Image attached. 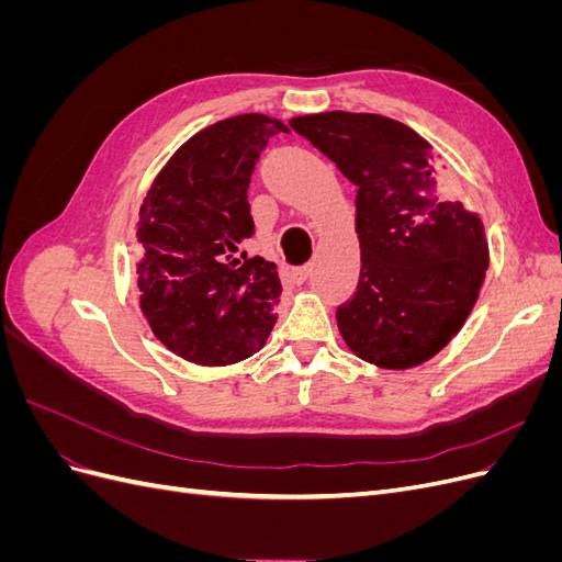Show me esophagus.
<instances>
[{
    "instance_id": "34e87169",
    "label": "esophagus",
    "mask_w": 562,
    "mask_h": 562,
    "mask_svg": "<svg viewBox=\"0 0 562 562\" xmlns=\"http://www.w3.org/2000/svg\"><path fill=\"white\" fill-rule=\"evenodd\" d=\"M310 271H312V267H310V265L293 267V269H288V271H285V279L291 281V283H304V281H307V277H310Z\"/></svg>"
}]
</instances>
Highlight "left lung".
I'll list each match as a JSON object with an SVG mask.
<instances>
[{
    "label": "left lung",
    "instance_id": "8db88e82",
    "mask_svg": "<svg viewBox=\"0 0 562 562\" xmlns=\"http://www.w3.org/2000/svg\"><path fill=\"white\" fill-rule=\"evenodd\" d=\"M356 184L361 277L337 307L359 359L389 370L429 361L464 326L490 262L481 217L438 187L431 145L382 114L291 119Z\"/></svg>",
    "mask_w": 562,
    "mask_h": 562
}]
</instances>
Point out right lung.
Segmentation results:
<instances>
[{"label":"right lung","mask_w":562,"mask_h":562,"mask_svg":"<svg viewBox=\"0 0 562 562\" xmlns=\"http://www.w3.org/2000/svg\"><path fill=\"white\" fill-rule=\"evenodd\" d=\"M288 126L239 114L192 135L140 206V310L161 342L199 366H229L265 347L277 323V265L248 258V182L271 135Z\"/></svg>","instance_id":"obj_1"}]
</instances>
